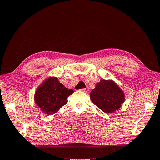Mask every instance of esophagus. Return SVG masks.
<instances>
[{"mask_svg":"<svg viewBox=\"0 0 160 160\" xmlns=\"http://www.w3.org/2000/svg\"><path fill=\"white\" fill-rule=\"evenodd\" d=\"M82 92H83L87 93L88 91H89V88L87 87V88H83V89H82Z\"/></svg>","mask_w":160,"mask_h":160,"instance_id":"1","label":"esophagus"}]
</instances>
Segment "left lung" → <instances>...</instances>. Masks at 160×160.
Instances as JSON below:
<instances>
[{
	"label": "left lung",
	"mask_w": 160,
	"mask_h": 160,
	"mask_svg": "<svg viewBox=\"0 0 160 160\" xmlns=\"http://www.w3.org/2000/svg\"><path fill=\"white\" fill-rule=\"evenodd\" d=\"M90 99L107 114L116 112L125 101L124 92L112 79H102L90 93Z\"/></svg>",
	"instance_id": "1"
}]
</instances>
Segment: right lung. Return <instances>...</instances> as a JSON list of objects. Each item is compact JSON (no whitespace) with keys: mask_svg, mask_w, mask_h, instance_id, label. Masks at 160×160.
<instances>
[{"mask_svg":"<svg viewBox=\"0 0 160 160\" xmlns=\"http://www.w3.org/2000/svg\"><path fill=\"white\" fill-rule=\"evenodd\" d=\"M73 93L58 81V77H47L38 86L34 94L35 104L45 114H55L68 102V97Z\"/></svg>","mask_w":160,"mask_h":160,"instance_id":"1","label":"right lung"}]
</instances>
